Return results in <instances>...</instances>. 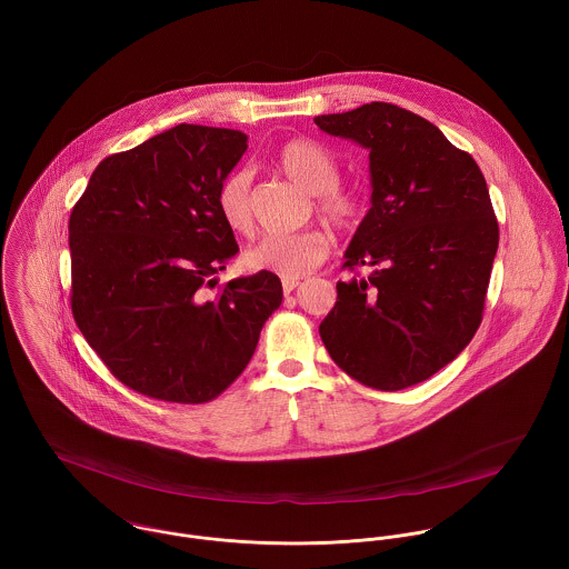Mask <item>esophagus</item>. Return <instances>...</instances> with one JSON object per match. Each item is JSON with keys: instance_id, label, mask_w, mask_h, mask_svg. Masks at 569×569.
I'll use <instances>...</instances> for the list:
<instances>
[{"instance_id": "1", "label": "esophagus", "mask_w": 569, "mask_h": 569, "mask_svg": "<svg viewBox=\"0 0 569 569\" xmlns=\"http://www.w3.org/2000/svg\"><path fill=\"white\" fill-rule=\"evenodd\" d=\"M298 284H300L298 278H284V280H282V291H284V296H289L291 291H296Z\"/></svg>"}]
</instances>
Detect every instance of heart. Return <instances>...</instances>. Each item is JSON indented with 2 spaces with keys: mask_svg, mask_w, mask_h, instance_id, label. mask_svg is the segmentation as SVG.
Returning <instances> with one entry per match:
<instances>
[{
  "mask_svg": "<svg viewBox=\"0 0 569 569\" xmlns=\"http://www.w3.org/2000/svg\"><path fill=\"white\" fill-rule=\"evenodd\" d=\"M280 172L298 188L316 197L318 217L335 232H350L363 217L361 197L339 186V163L313 140H289L278 153ZM251 172L232 170L217 188V210L223 223L237 232L249 234L251 217ZM328 241L320 232H302L296 237H267L244 251V264L253 271H271L282 278H302L325 262Z\"/></svg>",
  "mask_w": 569,
  "mask_h": 569,
  "instance_id": "obj_1",
  "label": "heart"
}]
</instances>
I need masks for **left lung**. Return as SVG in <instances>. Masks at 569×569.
Instances as JSON below:
<instances>
[{
  "label": "left lung",
  "mask_w": 569,
  "mask_h": 569,
  "mask_svg": "<svg viewBox=\"0 0 569 569\" xmlns=\"http://www.w3.org/2000/svg\"><path fill=\"white\" fill-rule=\"evenodd\" d=\"M328 136L370 151L372 208L320 325L332 361L359 383L397 392L433 377L473 339L499 228L487 179L429 120L390 102L318 116Z\"/></svg>",
  "instance_id": "left-lung-1"
}]
</instances>
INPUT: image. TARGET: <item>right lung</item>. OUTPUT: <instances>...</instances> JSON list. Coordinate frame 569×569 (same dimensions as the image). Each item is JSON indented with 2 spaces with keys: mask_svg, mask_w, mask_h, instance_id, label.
<instances>
[{
  "mask_svg": "<svg viewBox=\"0 0 569 569\" xmlns=\"http://www.w3.org/2000/svg\"><path fill=\"white\" fill-rule=\"evenodd\" d=\"M244 151L241 131L177 124L104 158L72 210L74 320L109 372L144 397L217 399L282 305L271 271L206 296L239 251L217 188Z\"/></svg>",
  "mask_w": 569,
  "mask_h": 569,
  "instance_id": "obj_1",
  "label": "right lung"
}]
</instances>
